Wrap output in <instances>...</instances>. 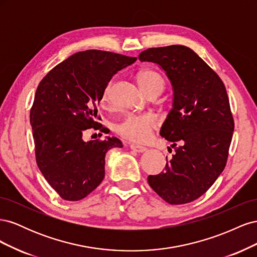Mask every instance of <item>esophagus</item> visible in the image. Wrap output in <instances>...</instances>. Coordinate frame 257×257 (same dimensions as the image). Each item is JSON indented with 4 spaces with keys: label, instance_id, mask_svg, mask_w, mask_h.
Returning a JSON list of instances; mask_svg holds the SVG:
<instances>
[{
    "label": "esophagus",
    "instance_id": "esophagus-1",
    "mask_svg": "<svg viewBox=\"0 0 257 257\" xmlns=\"http://www.w3.org/2000/svg\"><path fill=\"white\" fill-rule=\"evenodd\" d=\"M131 149L133 151H136L138 153H143L145 151H147V148L145 147H142V146H138V145H131Z\"/></svg>",
    "mask_w": 257,
    "mask_h": 257
}]
</instances>
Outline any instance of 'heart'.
<instances>
[{
  "label": "heart",
  "instance_id": "1",
  "mask_svg": "<svg viewBox=\"0 0 257 257\" xmlns=\"http://www.w3.org/2000/svg\"><path fill=\"white\" fill-rule=\"evenodd\" d=\"M138 84L141 89L147 95L153 94V93H160L164 89V79L163 77L152 69H146L138 74ZM110 84H108L103 95V100L108 97ZM158 125V119L153 113L144 114H131L127 115L120 124L116 126V132L132 142L143 143L146 142L151 136V132Z\"/></svg>",
  "mask_w": 257,
  "mask_h": 257
}]
</instances>
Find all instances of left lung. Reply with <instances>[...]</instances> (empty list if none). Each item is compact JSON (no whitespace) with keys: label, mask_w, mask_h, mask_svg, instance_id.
I'll list each match as a JSON object with an SVG mask.
<instances>
[{"label":"left lung","mask_w":257,"mask_h":257,"mask_svg":"<svg viewBox=\"0 0 257 257\" xmlns=\"http://www.w3.org/2000/svg\"><path fill=\"white\" fill-rule=\"evenodd\" d=\"M139 61L158 64L174 92L160 135L173 144L175 154L165 170L148 177V183L170 205L191 203L208 191L226 165L234 132L226 89L185 46L149 48L139 54Z\"/></svg>","instance_id":"8db88e82"}]
</instances>
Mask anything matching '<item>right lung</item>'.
Returning <instances> with one entry per match:
<instances>
[{
	"label": "right lung",
	"instance_id": "1",
	"mask_svg": "<svg viewBox=\"0 0 257 257\" xmlns=\"http://www.w3.org/2000/svg\"><path fill=\"white\" fill-rule=\"evenodd\" d=\"M136 58L85 50L77 52L46 75L38 84L30 122L38 168L61 198L88 196L105 177V157L122 148L119 138L84 142L88 128H100L97 106L114 74Z\"/></svg>",
	"mask_w": 257,
	"mask_h": 257
}]
</instances>
